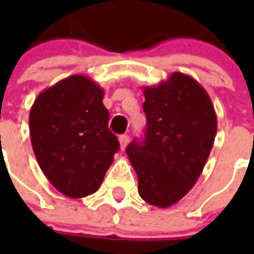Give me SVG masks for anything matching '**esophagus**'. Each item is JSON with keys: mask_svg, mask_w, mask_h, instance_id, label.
I'll use <instances>...</instances> for the list:
<instances>
[{"mask_svg": "<svg viewBox=\"0 0 254 254\" xmlns=\"http://www.w3.org/2000/svg\"><path fill=\"white\" fill-rule=\"evenodd\" d=\"M119 141H120V147H121V150H125V147H127V143H129V135L127 134L120 135Z\"/></svg>", "mask_w": 254, "mask_h": 254, "instance_id": "1", "label": "esophagus"}]
</instances>
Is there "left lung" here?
Returning <instances> with one entry per match:
<instances>
[{"mask_svg":"<svg viewBox=\"0 0 254 254\" xmlns=\"http://www.w3.org/2000/svg\"><path fill=\"white\" fill-rule=\"evenodd\" d=\"M143 95L145 139H134L127 153L138 177L139 196L167 208L200 177L216 135V112L204 88L182 72L143 87Z\"/></svg>","mask_w":254,"mask_h":254,"instance_id":"8db88e82","label":"left lung"}]
</instances>
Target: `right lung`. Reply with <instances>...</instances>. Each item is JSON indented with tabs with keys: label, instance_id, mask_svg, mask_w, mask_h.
<instances>
[{
	"label": "right lung",
	"instance_id": "1",
	"mask_svg": "<svg viewBox=\"0 0 254 254\" xmlns=\"http://www.w3.org/2000/svg\"><path fill=\"white\" fill-rule=\"evenodd\" d=\"M104 89L72 75L41 92L30 109V138L45 177L68 197L96 192L120 149L108 127Z\"/></svg>",
	"mask_w": 254,
	"mask_h": 254
}]
</instances>
